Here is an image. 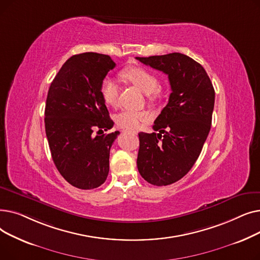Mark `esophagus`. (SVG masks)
<instances>
[{
    "label": "esophagus",
    "instance_id": "esophagus-1",
    "mask_svg": "<svg viewBox=\"0 0 260 260\" xmlns=\"http://www.w3.org/2000/svg\"><path fill=\"white\" fill-rule=\"evenodd\" d=\"M125 132H129V131H125ZM131 133H133L134 135H137V132H135V131H133V132L131 131Z\"/></svg>",
    "mask_w": 260,
    "mask_h": 260
}]
</instances>
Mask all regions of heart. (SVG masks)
<instances>
[{
    "instance_id": "b5f03b06",
    "label": "heart",
    "mask_w": 260,
    "mask_h": 260,
    "mask_svg": "<svg viewBox=\"0 0 260 260\" xmlns=\"http://www.w3.org/2000/svg\"><path fill=\"white\" fill-rule=\"evenodd\" d=\"M120 76L125 81L129 82L136 87L147 93L149 100L155 95L156 89L159 86L157 78L145 68L141 66H129L121 71ZM100 93L103 101L109 106H116L119 99V87L111 78H104L100 84ZM149 120V115L145 112H137L125 109L119 113L116 117L118 124L127 129L137 128L140 123Z\"/></svg>"
}]
</instances>
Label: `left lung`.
I'll list each match as a JSON object with an SVG mask.
<instances>
[{
    "label": "left lung",
    "mask_w": 260,
    "mask_h": 260,
    "mask_svg": "<svg viewBox=\"0 0 260 260\" xmlns=\"http://www.w3.org/2000/svg\"><path fill=\"white\" fill-rule=\"evenodd\" d=\"M136 59L169 76V103L153 125L159 133H139L137 158L144 180L169 185L185 176L201 153L211 129L215 90L206 70L185 54Z\"/></svg>",
    "instance_id": "8db88e82"
}]
</instances>
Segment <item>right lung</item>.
Masks as SVG:
<instances>
[{
  "label": "right lung",
  "instance_id": "obj_1",
  "mask_svg": "<svg viewBox=\"0 0 260 260\" xmlns=\"http://www.w3.org/2000/svg\"><path fill=\"white\" fill-rule=\"evenodd\" d=\"M115 66L107 54H75L62 65L48 89L44 121L51 157L63 178L81 189L104 183L109 152L120 134H103L114 122L100 93L101 81Z\"/></svg>",
  "mask_w": 260,
  "mask_h": 260
}]
</instances>
